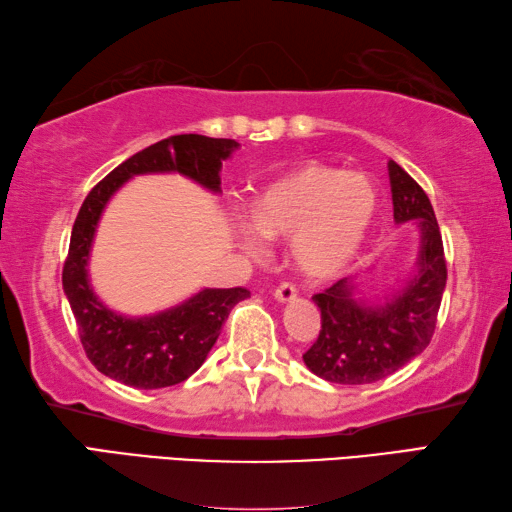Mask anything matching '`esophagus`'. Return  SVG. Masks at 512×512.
<instances>
[{
	"instance_id": "esophagus-1",
	"label": "esophagus",
	"mask_w": 512,
	"mask_h": 512,
	"mask_svg": "<svg viewBox=\"0 0 512 512\" xmlns=\"http://www.w3.org/2000/svg\"><path fill=\"white\" fill-rule=\"evenodd\" d=\"M275 299L277 302H282V304H288V302H293V299L297 297V288L290 284V282H284V284H279L277 288H275Z\"/></svg>"
}]
</instances>
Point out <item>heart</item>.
<instances>
[{"label": "heart", "mask_w": 512, "mask_h": 512, "mask_svg": "<svg viewBox=\"0 0 512 512\" xmlns=\"http://www.w3.org/2000/svg\"><path fill=\"white\" fill-rule=\"evenodd\" d=\"M377 202V186L368 175L306 164L257 195L253 222L266 239L290 237V257L304 275L330 277L362 248ZM255 228L239 222L237 233L250 255L262 257Z\"/></svg>", "instance_id": "b5f03b06"}]
</instances>
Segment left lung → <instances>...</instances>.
<instances>
[{"mask_svg": "<svg viewBox=\"0 0 512 512\" xmlns=\"http://www.w3.org/2000/svg\"><path fill=\"white\" fill-rule=\"evenodd\" d=\"M388 177L395 222H415L419 228L417 266L384 304L357 302L353 277L339 279L313 297L322 310V330L304 353V362L333 384L379 382L422 355L435 333L446 288L442 233L428 195L393 159Z\"/></svg>", "mask_w": 512, "mask_h": 512, "instance_id": "obj_1", "label": "left lung"}]
</instances>
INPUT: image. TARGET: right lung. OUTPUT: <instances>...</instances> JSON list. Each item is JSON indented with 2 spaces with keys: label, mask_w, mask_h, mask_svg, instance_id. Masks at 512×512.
I'll use <instances>...</instances> for the list:
<instances>
[{
  "label": "right lung",
  "mask_w": 512,
  "mask_h": 512,
  "mask_svg": "<svg viewBox=\"0 0 512 512\" xmlns=\"http://www.w3.org/2000/svg\"><path fill=\"white\" fill-rule=\"evenodd\" d=\"M239 144L235 139L173 135L139 150L99 182L79 208L62 270L64 293L86 357L106 377L153 390L182 384L204 364L230 310L250 297L246 288H204L157 315L124 317L106 308L88 279L93 237L108 199L135 175L179 173L219 193V170Z\"/></svg>",
  "instance_id": "1"
}]
</instances>
